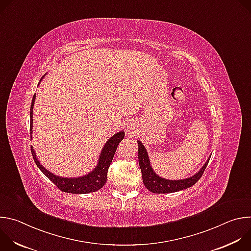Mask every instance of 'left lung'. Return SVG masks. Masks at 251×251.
I'll return each instance as SVG.
<instances>
[{
  "mask_svg": "<svg viewBox=\"0 0 251 251\" xmlns=\"http://www.w3.org/2000/svg\"><path fill=\"white\" fill-rule=\"evenodd\" d=\"M138 142V159L139 165L142 172L143 183L145 187L154 194H170L182 190H186L192 186H194L202 176L209 159L208 158L202 168L194 176L184 178V180H167V178L159 176L153 170L150 160L148 157V153L142 142Z\"/></svg>",
  "mask_w": 251,
  "mask_h": 251,
  "instance_id": "left-lung-1",
  "label": "left lung"
}]
</instances>
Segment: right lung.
Here are the masks:
<instances>
[{
    "label": "right lung",
    "mask_w": 251,
    "mask_h": 251,
    "mask_svg": "<svg viewBox=\"0 0 251 251\" xmlns=\"http://www.w3.org/2000/svg\"><path fill=\"white\" fill-rule=\"evenodd\" d=\"M35 100V94L32 97L31 105H30V139L32 134V109L33 104ZM125 136L124 131H120L116 134H114L108 141L106 142L104 145L99 160L97 163V166L94 168L93 171H91L89 174L78 176V177H63L58 176L56 175H53L50 171H48L39 161L37 155H35L34 150L32 149V146H30V151L32 154V158L34 160V163L37 164L39 169L50 178V180L62 192L70 193V194H89L92 192H96L100 190L107 181V172H108V168L113 160L114 154L117 150V147L119 143L123 140Z\"/></svg>",
    "instance_id": "obj_1"
}]
</instances>
